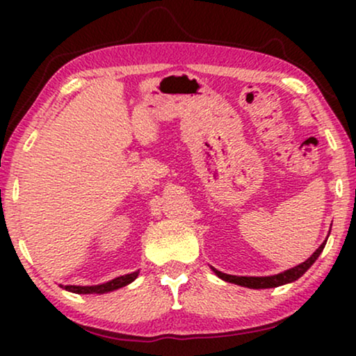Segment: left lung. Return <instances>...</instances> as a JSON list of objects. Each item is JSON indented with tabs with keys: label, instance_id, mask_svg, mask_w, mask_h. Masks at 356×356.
Returning <instances> with one entry per match:
<instances>
[{
	"label": "left lung",
	"instance_id": "8db88e82",
	"mask_svg": "<svg viewBox=\"0 0 356 356\" xmlns=\"http://www.w3.org/2000/svg\"><path fill=\"white\" fill-rule=\"evenodd\" d=\"M325 243V240L323 245H321L318 250H316L313 254H311L308 259L305 262H301V264L291 267L289 270H284L280 272V274H275V275H267V277H240V275H230V274H223V272L213 269V274H216L218 279L228 282V284H235V285H241V286H246V289H254V290H261V289H275V286H280V285H285V284H291V282L298 280L301 275L305 274L306 270L309 269L311 266L314 264V261L318 259L321 252H323Z\"/></svg>",
	"mask_w": 356,
	"mask_h": 356
}]
</instances>
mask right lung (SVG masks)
<instances>
[{
	"instance_id": "1",
	"label": "right lung",
	"mask_w": 356,
	"mask_h": 356,
	"mask_svg": "<svg viewBox=\"0 0 356 356\" xmlns=\"http://www.w3.org/2000/svg\"><path fill=\"white\" fill-rule=\"evenodd\" d=\"M139 275V270L136 272H131V274H126V275H120L116 277V279L110 280V282H105V284H100V285H61V289H65L67 291H72V293H77V295H89V293H94V295H104V293H108V291H113V290H118L121 286H126L129 285L131 282H134L138 279Z\"/></svg>"
}]
</instances>
